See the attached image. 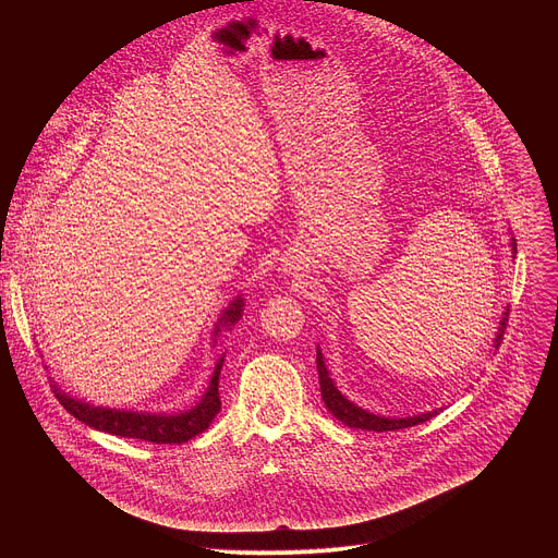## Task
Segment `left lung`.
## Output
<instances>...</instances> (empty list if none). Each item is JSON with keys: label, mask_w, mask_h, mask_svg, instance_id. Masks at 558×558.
I'll use <instances>...</instances> for the list:
<instances>
[{"label": "left lung", "mask_w": 558, "mask_h": 558, "mask_svg": "<svg viewBox=\"0 0 558 558\" xmlns=\"http://www.w3.org/2000/svg\"><path fill=\"white\" fill-rule=\"evenodd\" d=\"M514 247V254H517V243H512ZM508 315L510 311H506L504 320H501V327H499V336L495 340V347L499 349L501 347V340H504V333H506V325H508ZM317 375H320V392H323V400L327 404V409L331 411V415H336V420H340L342 424H347L349 428H360V430H375V433H384V430H400V428H411V426H417L426 420H430L435 413H426V415H417V417H404V420H388V417H379V415H373V413H366L362 411L360 407L351 404L347 397L333 386L331 377H329V371L325 366V360H323V353L317 351Z\"/></svg>", "instance_id": "1"}]
</instances>
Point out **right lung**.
I'll return each instance as SVG.
<instances>
[{
  "label": "right lung",
  "mask_w": 558,
  "mask_h": 558,
  "mask_svg": "<svg viewBox=\"0 0 558 558\" xmlns=\"http://www.w3.org/2000/svg\"><path fill=\"white\" fill-rule=\"evenodd\" d=\"M243 311V300L238 298L231 302V306L225 311L222 320L225 325H233ZM218 331V327H216ZM225 355L218 360L211 384L201 400V404L187 413L181 415H147V413H125V411H110V409H97L84 402H76L61 388H54V395L59 404L78 422H84L97 430L128 437V439H145L154 444H183L192 437L201 435L211 420L220 411V395H218V377L222 368Z\"/></svg>",
  "instance_id": "right-lung-1"
}]
</instances>
